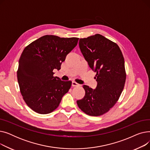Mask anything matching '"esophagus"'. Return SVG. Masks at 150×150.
I'll list each match as a JSON object with an SVG mask.
<instances>
[{"label":"esophagus","mask_w":150,"mask_h":150,"mask_svg":"<svg viewBox=\"0 0 150 150\" xmlns=\"http://www.w3.org/2000/svg\"><path fill=\"white\" fill-rule=\"evenodd\" d=\"M72 86H73V87H76V86H79L80 84H78L77 83L75 82V81H72Z\"/></svg>","instance_id":"esophagus-1"}]
</instances>
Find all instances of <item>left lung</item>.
<instances>
[{"label":"left lung","instance_id":"obj_1","mask_svg":"<svg viewBox=\"0 0 150 150\" xmlns=\"http://www.w3.org/2000/svg\"><path fill=\"white\" fill-rule=\"evenodd\" d=\"M80 49L91 69L96 72L97 86L93 90L84 85L85 96L76 103L91 116L108 112L119 100L125 86L126 70L120 49L115 42L100 34L81 38Z\"/></svg>","mask_w":150,"mask_h":150}]
</instances>
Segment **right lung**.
Instances as JSON below:
<instances>
[{
	"mask_svg": "<svg viewBox=\"0 0 150 150\" xmlns=\"http://www.w3.org/2000/svg\"><path fill=\"white\" fill-rule=\"evenodd\" d=\"M78 38L45 35L28 45L19 61L18 81L27 106L40 114H49L59 105L72 81L54 76L67 54L78 44Z\"/></svg>",
	"mask_w": 150,
	"mask_h": 150,
	"instance_id": "right-lung-1",
	"label": "right lung"
}]
</instances>
